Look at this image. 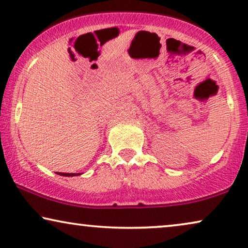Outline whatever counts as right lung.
Here are the masks:
<instances>
[{"label": "right lung", "mask_w": 248, "mask_h": 248, "mask_svg": "<svg viewBox=\"0 0 248 248\" xmlns=\"http://www.w3.org/2000/svg\"><path fill=\"white\" fill-rule=\"evenodd\" d=\"M59 175H62V176H77V175H80V174H72V172H59Z\"/></svg>", "instance_id": "right-lung-1"}]
</instances>
